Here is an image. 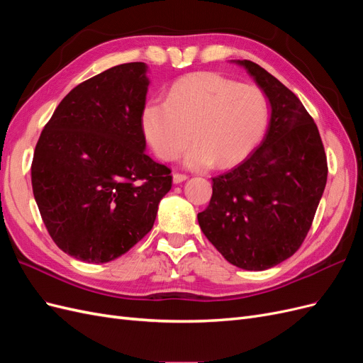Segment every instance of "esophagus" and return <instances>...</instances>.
Wrapping results in <instances>:
<instances>
[{
  "label": "esophagus",
  "instance_id": "obj_1",
  "mask_svg": "<svg viewBox=\"0 0 363 363\" xmlns=\"http://www.w3.org/2000/svg\"><path fill=\"white\" fill-rule=\"evenodd\" d=\"M172 180H174L175 184H179V183L184 182V180H188V175L183 174V172H174L172 174Z\"/></svg>",
  "mask_w": 363,
  "mask_h": 363
}]
</instances>
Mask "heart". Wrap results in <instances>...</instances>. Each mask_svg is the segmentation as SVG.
<instances>
[{"mask_svg": "<svg viewBox=\"0 0 363 363\" xmlns=\"http://www.w3.org/2000/svg\"><path fill=\"white\" fill-rule=\"evenodd\" d=\"M269 100L262 87L216 72L175 82L167 100H148L140 113L144 136L156 156L172 160L189 144L184 164L228 168L247 157L267 133Z\"/></svg>", "mask_w": 363, "mask_h": 363, "instance_id": "obj_1", "label": "heart"}]
</instances>
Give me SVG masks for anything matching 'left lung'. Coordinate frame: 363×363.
<instances>
[{"mask_svg":"<svg viewBox=\"0 0 363 363\" xmlns=\"http://www.w3.org/2000/svg\"><path fill=\"white\" fill-rule=\"evenodd\" d=\"M236 63L268 95L269 125L245 160L212 179V199L199 224L232 265L263 271L301 247L328 168L320 131L296 95L257 63Z\"/></svg>","mask_w":363,"mask_h":363,"instance_id":"1","label":"left lung"}]
</instances>
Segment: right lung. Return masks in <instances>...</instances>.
Wrapping results in <instances>:
<instances>
[{
    "instance_id": "add662e5",
    "label": "right lung",
    "mask_w": 363,
    "mask_h": 363,
    "mask_svg": "<svg viewBox=\"0 0 363 363\" xmlns=\"http://www.w3.org/2000/svg\"><path fill=\"white\" fill-rule=\"evenodd\" d=\"M145 63H123L75 86L33 155L43 224L62 251L87 263L111 262L135 247L172 186L171 169L145 152Z\"/></svg>"
}]
</instances>
